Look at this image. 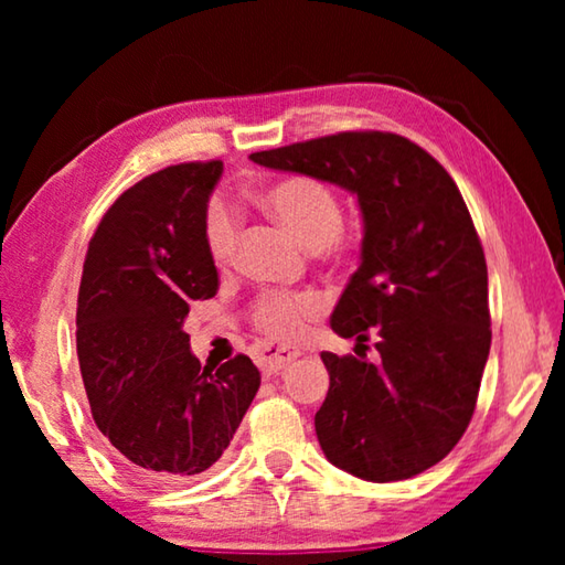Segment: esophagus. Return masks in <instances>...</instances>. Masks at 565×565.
I'll list each match as a JSON object with an SVG mask.
<instances>
[{
  "mask_svg": "<svg viewBox=\"0 0 565 565\" xmlns=\"http://www.w3.org/2000/svg\"><path fill=\"white\" fill-rule=\"evenodd\" d=\"M299 356H301V349L291 347V343H264L259 353H256V363H259L264 374H276V371L286 369Z\"/></svg>",
  "mask_w": 565,
  "mask_h": 565,
  "instance_id": "1",
  "label": "esophagus"
}]
</instances>
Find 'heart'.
Returning <instances> with one entry per match:
<instances>
[{
  "label": "heart",
  "instance_id": "1",
  "mask_svg": "<svg viewBox=\"0 0 565 565\" xmlns=\"http://www.w3.org/2000/svg\"><path fill=\"white\" fill-rule=\"evenodd\" d=\"M259 204L274 222H279L303 246H331L341 232V202L329 184L313 177H286L266 186ZM206 252L216 266L234 262L238 244L236 216L222 202H214L204 216ZM321 299L313 291L286 294L266 291L252 306V323L269 339H294L306 321L321 311Z\"/></svg>",
  "mask_w": 565,
  "mask_h": 565
}]
</instances>
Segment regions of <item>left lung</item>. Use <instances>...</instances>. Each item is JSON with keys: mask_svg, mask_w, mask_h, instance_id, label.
I'll list each match as a JSON object with an SVG mask.
<instances>
[{"mask_svg": "<svg viewBox=\"0 0 565 565\" xmlns=\"http://www.w3.org/2000/svg\"><path fill=\"white\" fill-rule=\"evenodd\" d=\"M252 161L347 189L363 216L361 264L331 329L379 361L323 351L329 394L313 426L333 466L404 481L451 454L473 416L491 349L489 271L456 181L414 141L341 131Z\"/></svg>", "mask_w": 565, "mask_h": 565, "instance_id": "1", "label": "left lung"}]
</instances>
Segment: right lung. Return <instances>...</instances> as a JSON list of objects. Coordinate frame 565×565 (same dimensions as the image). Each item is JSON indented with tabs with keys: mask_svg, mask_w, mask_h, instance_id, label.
Listing matches in <instances>:
<instances>
[{
	"mask_svg": "<svg viewBox=\"0 0 565 565\" xmlns=\"http://www.w3.org/2000/svg\"><path fill=\"white\" fill-rule=\"evenodd\" d=\"M222 171L191 161L141 179L104 214L84 259L76 356L94 424L149 483L214 466L262 384L244 353L202 366L184 331L189 303L218 289L204 216Z\"/></svg>",
	"mask_w": 565,
	"mask_h": 565,
	"instance_id": "right-lung-1",
	"label": "right lung"
}]
</instances>
